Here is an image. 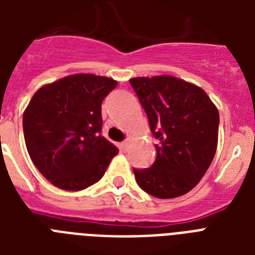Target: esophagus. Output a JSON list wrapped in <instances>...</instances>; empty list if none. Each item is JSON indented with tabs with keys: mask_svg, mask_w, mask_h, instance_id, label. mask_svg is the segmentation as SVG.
<instances>
[{
	"mask_svg": "<svg viewBox=\"0 0 255 255\" xmlns=\"http://www.w3.org/2000/svg\"><path fill=\"white\" fill-rule=\"evenodd\" d=\"M120 148L123 152H127L128 148H129V140H124L123 143L120 144Z\"/></svg>",
	"mask_w": 255,
	"mask_h": 255,
	"instance_id": "1",
	"label": "esophagus"
}]
</instances>
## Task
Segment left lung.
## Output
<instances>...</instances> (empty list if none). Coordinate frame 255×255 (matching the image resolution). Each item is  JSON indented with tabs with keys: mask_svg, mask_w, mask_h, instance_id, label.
I'll list each match as a JSON object with an SVG mask.
<instances>
[{
	"mask_svg": "<svg viewBox=\"0 0 255 255\" xmlns=\"http://www.w3.org/2000/svg\"><path fill=\"white\" fill-rule=\"evenodd\" d=\"M157 139L151 168L133 169L144 192L174 198L197 185L209 168L218 141L220 115L198 86L170 75L129 81Z\"/></svg>",
	"mask_w": 255,
	"mask_h": 255,
	"instance_id": "1",
	"label": "left lung"
}]
</instances>
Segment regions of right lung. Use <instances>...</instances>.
<instances>
[{"label":"right lung","mask_w":255,"mask_h":255,"mask_svg":"<svg viewBox=\"0 0 255 255\" xmlns=\"http://www.w3.org/2000/svg\"><path fill=\"white\" fill-rule=\"evenodd\" d=\"M111 78L74 74L41 87L23 112L30 159L53 185L82 190L103 177L119 149L102 136V102Z\"/></svg>","instance_id":"1"}]
</instances>
